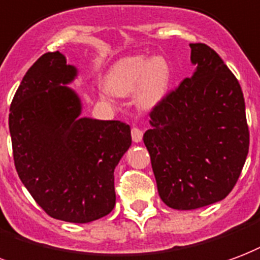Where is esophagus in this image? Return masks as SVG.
<instances>
[{"instance_id": "esophagus-1", "label": "esophagus", "mask_w": 260, "mask_h": 260, "mask_svg": "<svg viewBox=\"0 0 260 260\" xmlns=\"http://www.w3.org/2000/svg\"><path fill=\"white\" fill-rule=\"evenodd\" d=\"M131 135H132V140H134L135 143H139V142H142V139H143V131L134 126L132 131H131Z\"/></svg>"}]
</instances>
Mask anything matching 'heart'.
Segmentation results:
<instances>
[{
  "instance_id": "obj_1",
  "label": "heart",
  "mask_w": 260,
  "mask_h": 260,
  "mask_svg": "<svg viewBox=\"0 0 260 260\" xmlns=\"http://www.w3.org/2000/svg\"><path fill=\"white\" fill-rule=\"evenodd\" d=\"M171 85V67L164 57L132 55L113 64L102 98L110 101L111 91L118 96L135 92V102L142 110H150L162 101Z\"/></svg>"
}]
</instances>
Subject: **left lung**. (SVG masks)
Returning <instances> with one entry per match:
<instances>
[{
    "label": "left lung",
    "mask_w": 260,
    "mask_h": 260,
    "mask_svg": "<svg viewBox=\"0 0 260 260\" xmlns=\"http://www.w3.org/2000/svg\"><path fill=\"white\" fill-rule=\"evenodd\" d=\"M193 76L150 113L143 135L157 189L169 208L189 211L228 196L249 147L243 91L205 44H190Z\"/></svg>",
    "instance_id": "left-lung-1"
}]
</instances>
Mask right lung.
<instances>
[{"label":"right lung","instance_id":"1","mask_svg":"<svg viewBox=\"0 0 260 260\" xmlns=\"http://www.w3.org/2000/svg\"><path fill=\"white\" fill-rule=\"evenodd\" d=\"M77 76L59 51L42 55L15 93L9 132L17 175L38 205L88 223L114 208V169L132 138L124 122L81 117V98L69 86Z\"/></svg>","mask_w":260,"mask_h":260}]
</instances>
